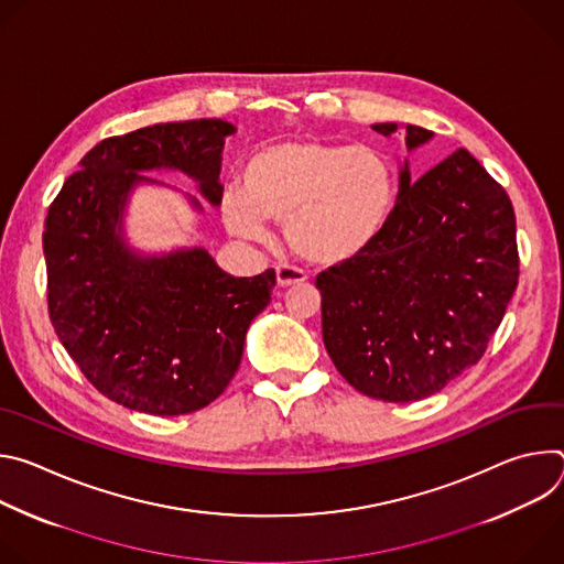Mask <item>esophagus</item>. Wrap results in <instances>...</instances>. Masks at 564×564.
Masks as SVG:
<instances>
[{"instance_id": "34e87169", "label": "esophagus", "mask_w": 564, "mask_h": 564, "mask_svg": "<svg viewBox=\"0 0 564 564\" xmlns=\"http://www.w3.org/2000/svg\"><path fill=\"white\" fill-rule=\"evenodd\" d=\"M305 279H307V274H305L301 268H294V265H276V283H279L281 288L303 283Z\"/></svg>"}]
</instances>
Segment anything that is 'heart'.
<instances>
[{
  "instance_id": "b5f03b06",
  "label": "heart",
  "mask_w": 564,
  "mask_h": 564,
  "mask_svg": "<svg viewBox=\"0 0 564 564\" xmlns=\"http://www.w3.org/2000/svg\"><path fill=\"white\" fill-rule=\"evenodd\" d=\"M397 172L377 147L318 138L281 140L252 153L240 189L223 198L231 234L257 238L265 220L285 223L294 254L344 265L366 254L397 207Z\"/></svg>"
}]
</instances>
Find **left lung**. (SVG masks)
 Masks as SVG:
<instances>
[{"mask_svg":"<svg viewBox=\"0 0 564 564\" xmlns=\"http://www.w3.org/2000/svg\"><path fill=\"white\" fill-rule=\"evenodd\" d=\"M390 135L397 124H375ZM433 131L406 124L415 149ZM377 243L316 276L326 350L359 392L406 404L485 355L516 292V212L505 187L457 149L411 183Z\"/></svg>","mask_w":564,"mask_h":564,"instance_id":"8db88e82","label":"left lung"}]
</instances>
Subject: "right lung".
<instances>
[{
	"instance_id": "obj_1",
	"label": "right lung",
	"mask_w": 564,
	"mask_h": 564,
	"mask_svg": "<svg viewBox=\"0 0 564 564\" xmlns=\"http://www.w3.org/2000/svg\"><path fill=\"white\" fill-rule=\"evenodd\" d=\"M225 120H185L105 138L66 178L44 220L48 316L70 359L116 404L158 417L205 409L243 357L276 272H223L205 250L135 257L120 238L138 172L181 170L218 205Z\"/></svg>"
}]
</instances>
